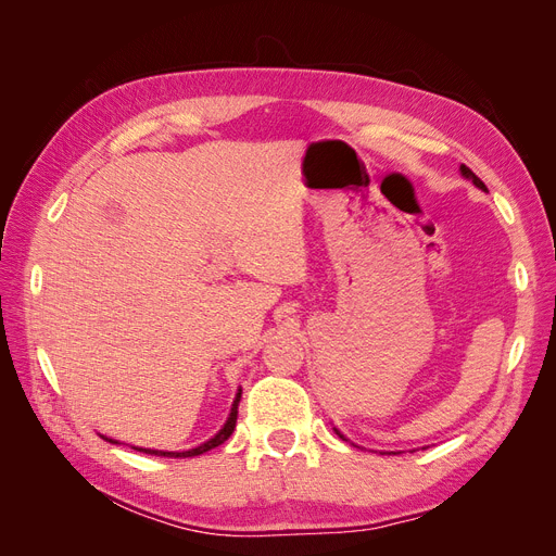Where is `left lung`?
I'll return each mask as SVG.
<instances>
[{
  "label": "left lung",
  "mask_w": 556,
  "mask_h": 556,
  "mask_svg": "<svg viewBox=\"0 0 556 556\" xmlns=\"http://www.w3.org/2000/svg\"><path fill=\"white\" fill-rule=\"evenodd\" d=\"M462 174H464V176H466V178H470V180H473V182H476V185H478V188H480V190H486V188H484V182H482V180H480V178H478V176H476V174H473V172H470V169H468V166H466V164H462Z\"/></svg>",
  "instance_id": "left-lung-1"
}]
</instances>
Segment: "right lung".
I'll use <instances>...</instances> for the list:
<instances>
[{
	"label": "right lung",
	"instance_id": "right-lung-1",
	"mask_svg": "<svg viewBox=\"0 0 556 556\" xmlns=\"http://www.w3.org/2000/svg\"><path fill=\"white\" fill-rule=\"evenodd\" d=\"M239 401H241V390H239L237 399H233V406H231V413H229V417H227L225 427H223L220 431H217V433L213 435V439L206 441L204 445L192 447V450H185V452H162V450H146V447H137V450H139V452H146V454H155V457H199V454H204V452H208V450H213V447H217V445H223V443L229 439L233 427H237ZM111 443H115V441H111Z\"/></svg>",
	"mask_w": 556,
	"mask_h": 556
}]
</instances>
